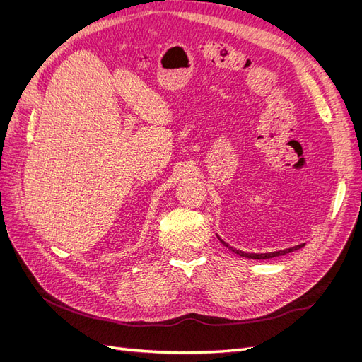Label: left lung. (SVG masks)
Masks as SVG:
<instances>
[{
	"label": "left lung",
	"instance_id": "8db88e82",
	"mask_svg": "<svg viewBox=\"0 0 362 362\" xmlns=\"http://www.w3.org/2000/svg\"><path fill=\"white\" fill-rule=\"evenodd\" d=\"M221 242H222V243H223L226 247L231 249V250L234 252V254H237V255H240V257H245V258H252V259H267V258H273V257L286 255V254H290V252H293V250H298V249H300L302 246H305V245H298V246H293V247L284 249V250L269 252V254H247V252H243V250H238V249H234V247H231V246H229L228 243H225L223 240H221Z\"/></svg>",
	"mask_w": 362,
	"mask_h": 362
}]
</instances>
